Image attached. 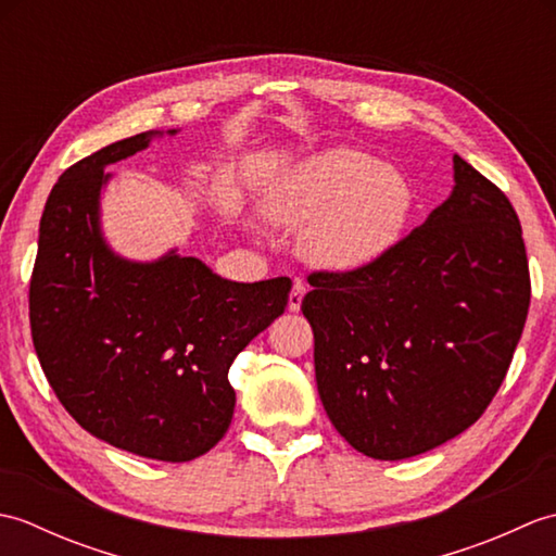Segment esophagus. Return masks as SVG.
Wrapping results in <instances>:
<instances>
[{"label":"esophagus","instance_id":"esophagus-1","mask_svg":"<svg viewBox=\"0 0 556 556\" xmlns=\"http://www.w3.org/2000/svg\"><path fill=\"white\" fill-rule=\"evenodd\" d=\"M305 285L301 279H296L293 281V289H291V293H289V311L291 313H299L301 311V303H303V296H305Z\"/></svg>","mask_w":556,"mask_h":556}]
</instances>
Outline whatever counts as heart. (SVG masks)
Returning <instances> with one entry per match:
<instances>
[{
	"mask_svg": "<svg viewBox=\"0 0 556 556\" xmlns=\"http://www.w3.org/2000/svg\"><path fill=\"white\" fill-rule=\"evenodd\" d=\"M265 207L277 222L308 224L301 251L313 265L351 271L375 263L396 243L413 191L399 169L358 148L337 146L281 176Z\"/></svg>",
	"mask_w": 556,
	"mask_h": 556,
	"instance_id": "heart-1",
	"label": "heart"
}]
</instances>
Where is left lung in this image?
Segmentation results:
<instances>
[{"label": "left lung", "instance_id": "1", "mask_svg": "<svg viewBox=\"0 0 556 556\" xmlns=\"http://www.w3.org/2000/svg\"><path fill=\"white\" fill-rule=\"evenodd\" d=\"M308 281L317 394L337 432L380 460L430 452L485 413L530 305L516 210L458 155L452 195L418 229Z\"/></svg>", "mask_w": 556, "mask_h": 556}]
</instances>
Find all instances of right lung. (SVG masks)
I'll use <instances>...</instances> for the list:
<instances>
[{"label": "right lung", "instance_id": "add662e5", "mask_svg": "<svg viewBox=\"0 0 556 556\" xmlns=\"http://www.w3.org/2000/svg\"><path fill=\"white\" fill-rule=\"evenodd\" d=\"M155 136L116 140L59 176L40 219L30 334L47 382L83 430L181 464L229 430L231 363L285 313L291 279L241 285L176 251L152 263L112 251L100 227L104 167Z\"/></svg>", "mask_w": 556, "mask_h": 556}]
</instances>
